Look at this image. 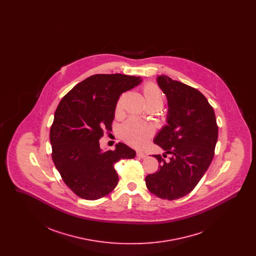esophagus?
<instances>
[{
  "instance_id": "obj_1",
  "label": "esophagus",
  "mask_w": 256,
  "mask_h": 256,
  "mask_svg": "<svg viewBox=\"0 0 256 256\" xmlns=\"http://www.w3.org/2000/svg\"><path fill=\"white\" fill-rule=\"evenodd\" d=\"M136 154H137V156L140 158H146V154L143 152L142 150H138Z\"/></svg>"
}]
</instances>
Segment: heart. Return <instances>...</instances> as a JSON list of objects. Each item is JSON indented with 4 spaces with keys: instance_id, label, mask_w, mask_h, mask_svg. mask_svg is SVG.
Segmentation results:
<instances>
[{
    "instance_id": "1",
    "label": "heart",
    "mask_w": 256,
    "mask_h": 256,
    "mask_svg": "<svg viewBox=\"0 0 256 256\" xmlns=\"http://www.w3.org/2000/svg\"><path fill=\"white\" fill-rule=\"evenodd\" d=\"M144 96L146 106H156L159 108L163 106L164 95L158 86L152 82L148 84L144 88ZM126 95L122 94L117 102V110H121ZM122 137L134 146H143L152 135V128L146 122L137 119H130L122 124Z\"/></svg>"
}]
</instances>
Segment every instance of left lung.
<instances>
[{
    "instance_id": "obj_1",
    "label": "left lung",
    "mask_w": 256,
    "mask_h": 256,
    "mask_svg": "<svg viewBox=\"0 0 256 256\" xmlns=\"http://www.w3.org/2000/svg\"><path fill=\"white\" fill-rule=\"evenodd\" d=\"M158 84L168 100L167 124L154 142L162 148L159 170L146 176L150 193L164 200L189 194L206 174L214 156L218 140L215 112L198 90L168 76H158ZM170 154L169 160H165Z\"/></svg>"
}]
</instances>
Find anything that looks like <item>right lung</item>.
Instances as JSON below:
<instances>
[{"label": "right lung", "mask_w": 256, "mask_h": 256, "mask_svg": "<svg viewBox=\"0 0 256 256\" xmlns=\"http://www.w3.org/2000/svg\"><path fill=\"white\" fill-rule=\"evenodd\" d=\"M142 82L140 76L97 74L78 84L61 100L50 130L52 161L65 184L84 200H98L118 184L114 168L121 159L134 158L124 143L102 150L98 140L111 130L122 93Z\"/></svg>", "instance_id": "1"}]
</instances>
